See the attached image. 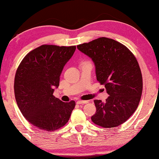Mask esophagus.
<instances>
[{
  "label": "esophagus",
  "instance_id": "esophagus-1",
  "mask_svg": "<svg viewBox=\"0 0 159 159\" xmlns=\"http://www.w3.org/2000/svg\"><path fill=\"white\" fill-rule=\"evenodd\" d=\"M87 103H88V101H77V103L79 104V105H80V104H85Z\"/></svg>",
  "mask_w": 159,
  "mask_h": 159
}]
</instances>
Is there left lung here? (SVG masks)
Returning <instances> with one entry per match:
<instances>
[{
    "label": "left lung",
    "mask_w": 159,
    "mask_h": 159,
    "mask_svg": "<svg viewBox=\"0 0 159 159\" xmlns=\"http://www.w3.org/2000/svg\"><path fill=\"white\" fill-rule=\"evenodd\" d=\"M77 47L92 59L97 80L109 95L106 102L95 100L96 112L92 121L105 128L125 122L136 111L142 95L143 77L136 58L121 43L107 38Z\"/></svg>",
    "instance_id": "1"
}]
</instances>
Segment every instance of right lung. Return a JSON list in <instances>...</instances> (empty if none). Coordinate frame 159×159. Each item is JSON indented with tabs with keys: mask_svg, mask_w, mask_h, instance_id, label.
Instances as JSON below:
<instances>
[{
	"mask_svg": "<svg viewBox=\"0 0 159 159\" xmlns=\"http://www.w3.org/2000/svg\"><path fill=\"white\" fill-rule=\"evenodd\" d=\"M76 46L43 45L30 51L17 69L14 93L25 118L39 129L53 131L68 122L75 102L65 103L53 96L65 64Z\"/></svg>",
	"mask_w": 159,
	"mask_h": 159,
	"instance_id": "obj_1",
	"label": "right lung"
}]
</instances>
